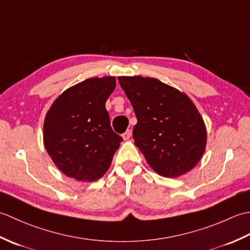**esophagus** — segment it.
Listing matches in <instances>:
<instances>
[{
    "label": "esophagus",
    "instance_id": "1",
    "mask_svg": "<svg viewBox=\"0 0 250 250\" xmlns=\"http://www.w3.org/2000/svg\"><path fill=\"white\" fill-rule=\"evenodd\" d=\"M131 137V131L130 130H126L124 134H122V139H124L125 141H129Z\"/></svg>",
    "mask_w": 250,
    "mask_h": 250
}]
</instances>
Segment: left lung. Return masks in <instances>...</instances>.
Segmentation results:
<instances>
[{
  "mask_svg": "<svg viewBox=\"0 0 250 250\" xmlns=\"http://www.w3.org/2000/svg\"><path fill=\"white\" fill-rule=\"evenodd\" d=\"M137 118L136 147L149 167L164 177L191 171L205 151L204 120L187 94L157 78L119 76Z\"/></svg>",
  "mask_w": 250,
  "mask_h": 250,
  "instance_id": "obj_1",
  "label": "left lung"
}]
</instances>
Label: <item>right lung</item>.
Segmentation results:
<instances>
[{"instance_id": "right-lung-1", "label": "right lung", "mask_w": 250, "mask_h": 250, "mask_svg": "<svg viewBox=\"0 0 250 250\" xmlns=\"http://www.w3.org/2000/svg\"><path fill=\"white\" fill-rule=\"evenodd\" d=\"M116 77L89 78L66 89L44 120V145L52 162L66 176L95 182L107 172L122 137L110 126L105 102Z\"/></svg>"}]
</instances>
